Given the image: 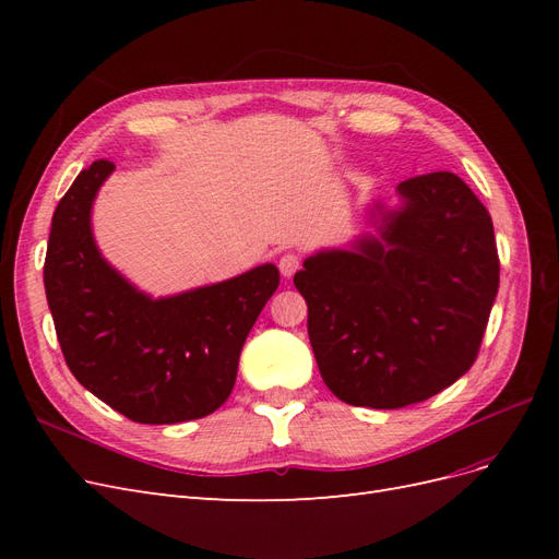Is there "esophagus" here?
I'll list each match as a JSON object with an SVG mask.
<instances>
[{
  "label": "esophagus",
  "instance_id": "obj_1",
  "mask_svg": "<svg viewBox=\"0 0 559 559\" xmlns=\"http://www.w3.org/2000/svg\"><path fill=\"white\" fill-rule=\"evenodd\" d=\"M298 267H300V257H298V253H294V251L282 253V259H280V273H282L284 277H294V275L298 273Z\"/></svg>",
  "mask_w": 559,
  "mask_h": 559
}]
</instances>
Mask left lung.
<instances>
[{"mask_svg": "<svg viewBox=\"0 0 559 559\" xmlns=\"http://www.w3.org/2000/svg\"><path fill=\"white\" fill-rule=\"evenodd\" d=\"M401 205L373 202L347 249H321L294 275L331 392L394 411L460 380L478 357L499 292L492 216L452 173L396 186Z\"/></svg>", "mask_w": 559, "mask_h": 559, "instance_id": "8db88e82", "label": "left lung"}]
</instances>
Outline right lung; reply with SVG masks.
<instances>
[{"instance_id":"obj_1","label":"right lung","mask_w":559,"mask_h":559,"mask_svg":"<svg viewBox=\"0 0 559 559\" xmlns=\"http://www.w3.org/2000/svg\"><path fill=\"white\" fill-rule=\"evenodd\" d=\"M116 170L95 160L62 195L50 224L44 286L72 376L140 425H177L222 408L240 352L280 270L263 263L233 280L151 298L99 253L91 212Z\"/></svg>"}]
</instances>
